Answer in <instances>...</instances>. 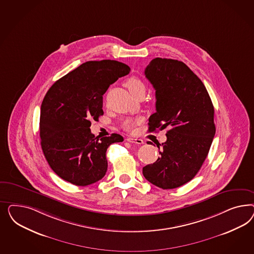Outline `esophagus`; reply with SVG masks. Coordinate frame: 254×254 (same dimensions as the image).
I'll list each match as a JSON object with an SVG mask.
<instances>
[{"label":"esophagus","instance_id":"34e87169","mask_svg":"<svg viewBox=\"0 0 254 254\" xmlns=\"http://www.w3.org/2000/svg\"><path fill=\"white\" fill-rule=\"evenodd\" d=\"M127 140L128 142H131V143H137V144H142L143 143V140L141 138H131V137H129V138H127Z\"/></svg>","mask_w":254,"mask_h":254}]
</instances>
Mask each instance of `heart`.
Returning <instances> with one entry per match:
<instances>
[{
  "mask_svg": "<svg viewBox=\"0 0 254 254\" xmlns=\"http://www.w3.org/2000/svg\"><path fill=\"white\" fill-rule=\"evenodd\" d=\"M125 85L127 86V88L128 89V91L130 92L131 95L134 96V97H137L139 94L145 93V88H146L145 84H144V82H143L140 78H138V77H129V78L126 81ZM135 123H136V121H134V120H132V119H127L126 121H124V128H126V129H131V128L134 127Z\"/></svg>",
  "mask_w": 254,
  "mask_h": 254,
  "instance_id": "b5f03b06",
  "label": "heart"
}]
</instances>
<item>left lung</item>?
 <instances>
[{
    "instance_id": "1",
    "label": "left lung",
    "mask_w": 254,
    "mask_h": 254,
    "mask_svg": "<svg viewBox=\"0 0 254 254\" xmlns=\"http://www.w3.org/2000/svg\"><path fill=\"white\" fill-rule=\"evenodd\" d=\"M144 73L156 99L149 131L169 130L166 142L156 144L161 156L142 173L159 188H177L196 175L208 155L215 135L214 107L202 81L184 62L156 58Z\"/></svg>"
}]
</instances>
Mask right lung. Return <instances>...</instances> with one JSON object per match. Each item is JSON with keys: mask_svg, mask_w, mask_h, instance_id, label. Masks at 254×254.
<instances>
[{"mask_svg": "<svg viewBox=\"0 0 254 254\" xmlns=\"http://www.w3.org/2000/svg\"><path fill=\"white\" fill-rule=\"evenodd\" d=\"M130 68L122 62H87L58 80L43 100L41 146L55 173L77 186L97 183L107 171L106 151L124 138L119 134L99 138L91 120L103 115V94Z\"/></svg>", "mask_w": 254, "mask_h": 254, "instance_id": "right-lung-1", "label": "right lung"}]
</instances>
